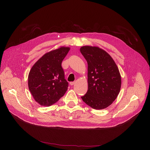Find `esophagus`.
I'll return each mask as SVG.
<instances>
[{
    "instance_id": "1",
    "label": "esophagus",
    "mask_w": 150,
    "mask_h": 150,
    "mask_svg": "<svg viewBox=\"0 0 150 150\" xmlns=\"http://www.w3.org/2000/svg\"><path fill=\"white\" fill-rule=\"evenodd\" d=\"M75 83V81H72V82H70V84L71 86H72V85H74Z\"/></svg>"
}]
</instances>
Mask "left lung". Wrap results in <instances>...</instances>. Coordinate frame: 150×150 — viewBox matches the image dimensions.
Masks as SVG:
<instances>
[{
	"mask_svg": "<svg viewBox=\"0 0 150 150\" xmlns=\"http://www.w3.org/2000/svg\"><path fill=\"white\" fill-rule=\"evenodd\" d=\"M80 52L88 65V90L81 98L93 109H105L120 92L122 81L119 69L111 57L98 47L83 46Z\"/></svg>",
	"mask_w": 150,
	"mask_h": 150,
	"instance_id": "1",
	"label": "left lung"
}]
</instances>
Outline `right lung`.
I'll list each match as a JSON object with an SVG mask.
<instances>
[{"label":"right lung","mask_w":150,"mask_h":150,"mask_svg":"<svg viewBox=\"0 0 150 150\" xmlns=\"http://www.w3.org/2000/svg\"><path fill=\"white\" fill-rule=\"evenodd\" d=\"M70 50L60 48L45 53L31 67L28 78V88L34 99L50 106L64 95L68 88L61 63Z\"/></svg>","instance_id":"1"}]
</instances>
